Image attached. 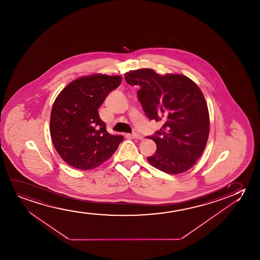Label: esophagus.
I'll list each match as a JSON object with an SVG mask.
<instances>
[{
    "mask_svg": "<svg viewBox=\"0 0 260 260\" xmlns=\"http://www.w3.org/2000/svg\"><path fill=\"white\" fill-rule=\"evenodd\" d=\"M132 139H139V140H142L144 138H143L142 136L139 135V134H137V133H133L132 135Z\"/></svg>",
    "mask_w": 260,
    "mask_h": 260,
    "instance_id": "34e87169",
    "label": "esophagus"
}]
</instances>
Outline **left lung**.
Returning <instances> with one entry per match:
<instances>
[{
	"label": "left lung",
	"instance_id": "left-lung-1",
	"mask_svg": "<svg viewBox=\"0 0 260 260\" xmlns=\"http://www.w3.org/2000/svg\"><path fill=\"white\" fill-rule=\"evenodd\" d=\"M129 85L139 86L138 99L150 120L161 121L160 131L147 137L156 152L147 160L169 174H180L196 164L205 149L210 115L203 92L185 75H160L150 68L124 74Z\"/></svg>",
	"mask_w": 260,
	"mask_h": 260
}]
</instances>
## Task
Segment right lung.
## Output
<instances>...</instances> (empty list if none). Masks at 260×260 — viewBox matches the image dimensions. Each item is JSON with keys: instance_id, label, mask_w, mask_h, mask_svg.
<instances>
[{"instance_id": "obj_1", "label": "right lung", "mask_w": 260, "mask_h": 260, "mask_svg": "<svg viewBox=\"0 0 260 260\" xmlns=\"http://www.w3.org/2000/svg\"><path fill=\"white\" fill-rule=\"evenodd\" d=\"M119 75L82 76L70 82L54 101L50 131L54 147L72 167L88 171L108 160L123 137L111 135L99 111L121 84Z\"/></svg>"}]
</instances>
